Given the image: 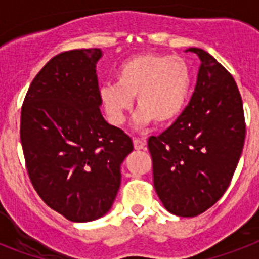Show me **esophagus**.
I'll return each instance as SVG.
<instances>
[{"label": "esophagus", "mask_w": 259, "mask_h": 259, "mask_svg": "<svg viewBox=\"0 0 259 259\" xmlns=\"http://www.w3.org/2000/svg\"><path fill=\"white\" fill-rule=\"evenodd\" d=\"M133 144L136 150H144V149L146 148V141L140 140V138H134Z\"/></svg>", "instance_id": "34e87169"}]
</instances>
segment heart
Instances as JSON below:
<instances>
[{
  "instance_id": "heart-1",
  "label": "heart",
  "mask_w": 259,
  "mask_h": 259,
  "mask_svg": "<svg viewBox=\"0 0 259 259\" xmlns=\"http://www.w3.org/2000/svg\"><path fill=\"white\" fill-rule=\"evenodd\" d=\"M117 83H104L100 97L111 123L122 125L136 97L137 126L170 123L182 113L191 89V69L178 56L145 53L119 65Z\"/></svg>"
}]
</instances>
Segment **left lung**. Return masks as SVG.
I'll use <instances>...</instances> for the list:
<instances>
[{
	"label": "left lung",
	"instance_id": "obj_1",
	"mask_svg": "<svg viewBox=\"0 0 259 259\" xmlns=\"http://www.w3.org/2000/svg\"><path fill=\"white\" fill-rule=\"evenodd\" d=\"M188 50L202 62L194 93L176 122L148 141L155 191L166 210L180 217L199 215L224 195L246 134L233 75L205 50Z\"/></svg>",
	"mask_w": 259,
	"mask_h": 259
}]
</instances>
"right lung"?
<instances>
[{"mask_svg": "<svg viewBox=\"0 0 259 259\" xmlns=\"http://www.w3.org/2000/svg\"><path fill=\"white\" fill-rule=\"evenodd\" d=\"M100 49L54 56L29 86L21 109V144L33 188L73 222L108 213L121 185L119 166L133 141L101 114L96 73Z\"/></svg>", "mask_w": 259, "mask_h": 259, "instance_id": "1", "label": "right lung"}]
</instances>
